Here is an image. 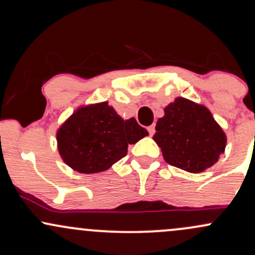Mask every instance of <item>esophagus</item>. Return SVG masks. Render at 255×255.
I'll use <instances>...</instances> for the list:
<instances>
[{
  "label": "esophagus",
  "instance_id": "1",
  "mask_svg": "<svg viewBox=\"0 0 255 255\" xmlns=\"http://www.w3.org/2000/svg\"><path fill=\"white\" fill-rule=\"evenodd\" d=\"M147 130H148V133H150V135H153V134H154V125L148 126Z\"/></svg>",
  "mask_w": 255,
  "mask_h": 255
}]
</instances>
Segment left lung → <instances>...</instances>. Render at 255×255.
<instances>
[{
	"label": "left lung",
	"mask_w": 255,
	"mask_h": 255,
	"mask_svg": "<svg viewBox=\"0 0 255 255\" xmlns=\"http://www.w3.org/2000/svg\"><path fill=\"white\" fill-rule=\"evenodd\" d=\"M154 141L165 162L189 172L215 164L224 152L227 137L207 108L176 98L157 121Z\"/></svg>",
	"instance_id": "left-lung-1"
}]
</instances>
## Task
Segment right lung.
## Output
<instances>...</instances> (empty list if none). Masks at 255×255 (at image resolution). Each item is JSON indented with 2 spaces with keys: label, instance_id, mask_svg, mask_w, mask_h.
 Masks as SVG:
<instances>
[{
  "label": "right lung",
  "instance_id": "obj_1",
  "mask_svg": "<svg viewBox=\"0 0 255 255\" xmlns=\"http://www.w3.org/2000/svg\"><path fill=\"white\" fill-rule=\"evenodd\" d=\"M135 119L122 120L107 102L80 108L57 131L61 157L84 174L109 169L127 154L128 144L147 135Z\"/></svg>",
  "mask_w": 255,
  "mask_h": 255
}]
</instances>
